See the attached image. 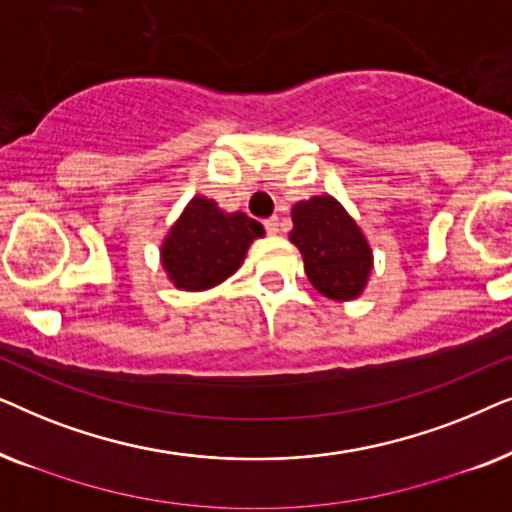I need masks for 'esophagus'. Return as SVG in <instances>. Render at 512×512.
<instances>
[{"label": "esophagus", "mask_w": 512, "mask_h": 512, "mask_svg": "<svg viewBox=\"0 0 512 512\" xmlns=\"http://www.w3.org/2000/svg\"><path fill=\"white\" fill-rule=\"evenodd\" d=\"M263 226H265V230H268L270 235H277L279 233V219H277V216H270V219H265Z\"/></svg>", "instance_id": "esophagus-1"}]
</instances>
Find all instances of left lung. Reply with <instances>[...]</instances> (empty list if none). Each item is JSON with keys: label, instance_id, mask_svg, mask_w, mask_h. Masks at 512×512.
I'll return each mask as SVG.
<instances>
[{"label": "left lung", "instance_id": "8db88e82", "mask_svg": "<svg viewBox=\"0 0 512 512\" xmlns=\"http://www.w3.org/2000/svg\"><path fill=\"white\" fill-rule=\"evenodd\" d=\"M289 240L303 254L314 289L331 300H354L366 289L373 251L345 207L331 195L300 200L291 209Z\"/></svg>", "mask_w": 512, "mask_h": 512}]
</instances>
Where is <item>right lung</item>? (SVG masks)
<instances>
[{
  "mask_svg": "<svg viewBox=\"0 0 512 512\" xmlns=\"http://www.w3.org/2000/svg\"><path fill=\"white\" fill-rule=\"evenodd\" d=\"M263 226L244 212H223L214 200L195 195L160 247V261L177 289L205 291L240 268Z\"/></svg>",
  "mask_w": 512,
  "mask_h": 512,
  "instance_id": "right-lung-1",
  "label": "right lung"
}]
</instances>
